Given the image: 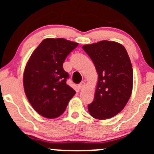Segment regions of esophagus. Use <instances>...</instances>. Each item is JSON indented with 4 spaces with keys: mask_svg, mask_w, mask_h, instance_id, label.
Wrapping results in <instances>:
<instances>
[{
    "mask_svg": "<svg viewBox=\"0 0 154 154\" xmlns=\"http://www.w3.org/2000/svg\"><path fill=\"white\" fill-rule=\"evenodd\" d=\"M85 86H86V83H85L84 82H81V83L78 84V88H80V89H83Z\"/></svg>",
    "mask_w": 154,
    "mask_h": 154,
    "instance_id": "esophagus-1",
    "label": "esophagus"
}]
</instances>
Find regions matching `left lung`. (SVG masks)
Segmentation results:
<instances>
[{"label":"left lung","mask_w":154,"mask_h":154,"mask_svg":"<svg viewBox=\"0 0 154 154\" xmlns=\"http://www.w3.org/2000/svg\"><path fill=\"white\" fill-rule=\"evenodd\" d=\"M82 48L98 74L94 100L88 105V112L100 120L114 117L125 108L133 89V68L128 54L122 45L106 40Z\"/></svg>","instance_id":"obj_1"}]
</instances>
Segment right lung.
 Here are the masks:
<instances>
[{
	"mask_svg": "<svg viewBox=\"0 0 154 154\" xmlns=\"http://www.w3.org/2000/svg\"><path fill=\"white\" fill-rule=\"evenodd\" d=\"M78 43L65 38H45L29 57L24 72V91L34 109L55 119L66 110L76 91L66 83L68 73L63 65Z\"/></svg>",
	"mask_w": 154,
	"mask_h": 154,
	"instance_id": "right-lung-1",
	"label": "right lung"
}]
</instances>
